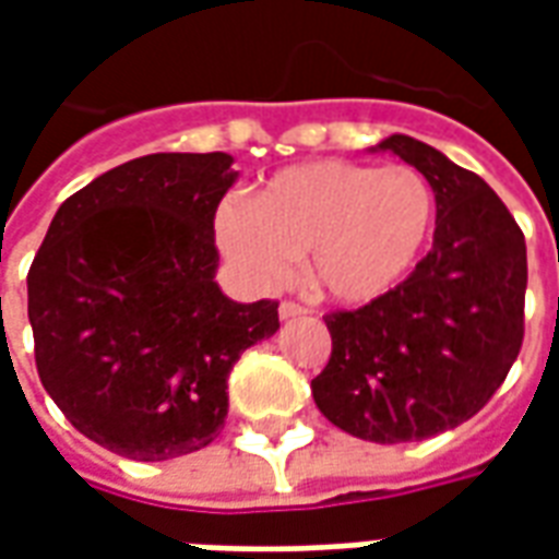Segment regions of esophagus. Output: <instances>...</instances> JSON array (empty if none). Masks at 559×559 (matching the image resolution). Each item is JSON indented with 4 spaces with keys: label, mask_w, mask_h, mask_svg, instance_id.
<instances>
[{
    "label": "esophagus",
    "mask_w": 559,
    "mask_h": 559,
    "mask_svg": "<svg viewBox=\"0 0 559 559\" xmlns=\"http://www.w3.org/2000/svg\"><path fill=\"white\" fill-rule=\"evenodd\" d=\"M278 314H281V320H290V317L308 314V308H305V305H299V302H281Z\"/></svg>",
    "instance_id": "esophagus-1"
}]
</instances>
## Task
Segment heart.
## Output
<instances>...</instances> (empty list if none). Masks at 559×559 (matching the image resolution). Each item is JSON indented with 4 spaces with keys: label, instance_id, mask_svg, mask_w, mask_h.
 Here are the masks:
<instances>
[{
    "label": "heart",
    "instance_id": "heart-1",
    "mask_svg": "<svg viewBox=\"0 0 559 559\" xmlns=\"http://www.w3.org/2000/svg\"><path fill=\"white\" fill-rule=\"evenodd\" d=\"M433 215L419 170L329 158L281 170L248 197V209H221L215 227L224 254L257 284H278L308 254L317 290L365 305L411 275Z\"/></svg>",
    "mask_w": 559,
    "mask_h": 559
}]
</instances>
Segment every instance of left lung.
<instances>
[{
  "mask_svg": "<svg viewBox=\"0 0 559 559\" xmlns=\"http://www.w3.org/2000/svg\"><path fill=\"white\" fill-rule=\"evenodd\" d=\"M377 148L395 152L431 185L433 245L392 293L323 317L332 356L311 392L341 431L416 443L473 419L518 359L527 245L476 173L407 134Z\"/></svg>",
  "mask_w": 559,
  "mask_h": 559,
  "instance_id": "1",
  "label": "left lung"
}]
</instances>
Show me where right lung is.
Returning <instances> with one entry per match:
<instances>
[{"mask_svg": "<svg viewBox=\"0 0 559 559\" xmlns=\"http://www.w3.org/2000/svg\"><path fill=\"white\" fill-rule=\"evenodd\" d=\"M224 152L119 164L59 206L29 269L35 365L83 437L131 461L209 445L227 377L278 332V302L215 284V212L236 182Z\"/></svg>", "mask_w": 559, "mask_h": 559, "instance_id": "obj_1", "label": "right lung"}]
</instances>
